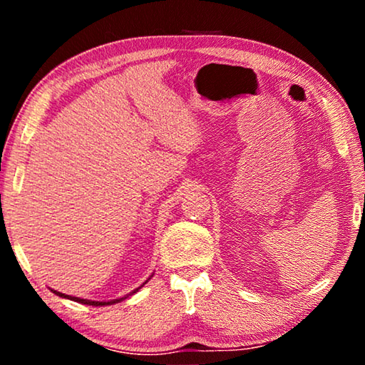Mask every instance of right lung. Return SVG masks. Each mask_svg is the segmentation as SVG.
Here are the masks:
<instances>
[{
	"label": "right lung",
	"mask_w": 365,
	"mask_h": 365,
	"mask_svg": "<svg viewBox=\"0 0 365 365\" xmlns=\"http://www.w3.org/2000/svg\"><path fill=\"white\" fill-rule=\"evenodd\" d=\"M148 280H150V279H148ZM148 280H146L145 283H148ZM145 283H143V285H145ZM143 285H141V287H143ZM141 287L135 288L132 293H128L127 296H123V298H117V299H110V301H91V299L77 298V296H69V294H64V293H61V292H56V289H51V292H53L54 294L61 296V298H67V299H71V301L80 302V304H86V306H110V304H115V302H120V301H123V299H125V298H128V296H132L133 293H137Z\"/></svg>",
	"instance_id": "1"
}]
</instances>
